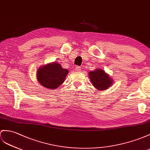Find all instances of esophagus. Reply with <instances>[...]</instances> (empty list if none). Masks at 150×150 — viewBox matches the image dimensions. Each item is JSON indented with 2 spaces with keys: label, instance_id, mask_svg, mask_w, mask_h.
I'll return each instance as SVG.
<instances>
[{
  "label": "esophagus",
  "instance_id": "obj_1",
  "mask_svg": "<svg viewBox=\"0 0 150 150\" xmlns=\"http://www.w3.org/2000/svg\"><path fill=\"white\" fill-rule=\"evenodd\" d=\"M75 70H76V71H77V72H80V71H81V67H76Z\"/></svg>",
  "mask_w": 150,
  "mask_h": 150
}]
</instances>
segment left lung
<instances>
[{
  "label": "left lung",
  "instance_id": "8db88e82",
  "mask_svg": "<svg viewBox=\"0 0 150 150\" xmlns=\"http://www.w3.org/2000/svg\"><path fill=\"white\" fill-rule=\"evenodd\" d=\"M90 81L98 90H106L112 85V79L103 69H97L88 73Z\"/></svg>",
  "mask_w": 150,
  "mask_h": 150
}]
</instances>
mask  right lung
<instances>
[{"instance_id":"1","label":"right lung","mask_w":150,"mask_h":150,"mask_svg":"<svg viewBox=\"0 0 150 150\" xmlns=\"http://www.w3.org/2000/svg\"><path fill=\"white\" fill-rule=\"evenodd\" d=\"M68 72L67 69H63L60 64L53 62L40 67L36 76L42 86L48 89H56L64 82Z\"/></svg>"}]
</instances>
